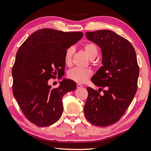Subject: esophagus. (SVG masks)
I'll use <instances>...</instances> for the list:
<instances>
[{"label": "esophagus", "mask_w": 151, "mask_h": 151, "mask_svg": "<svg viewBox=\"0 0 151 151\" xmlns=\"http://www.w3.org/2000/svg\"><path fill=\"white\" fill-rule=\"evenodd\" d=\"M83 87V85L81 84H77V88H78V89H81V88H82Z\"/></svg>", "instance_id": "esophagus-1"}]
</instances>
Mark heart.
<instances>
[{
  "instance_id": "heart-1",
  "label": "heart",
  "mask_w": 151,
  "mask_h": 151,
  "mask_svg": "<svg viewBox=\"0 0 151 151\" xmlns=\"http://www.w3.org/2000/svg\"><path fill=\"white\" fill-rule=\"evenodd\" d=\"M85 53L91 60L96 57L99 50L96 45L92 42H87L83 46ZM75 49L73 47H70L66 49L64 55V62L68 66L72 64V56L74 54ZM93 75L92 71L90 69H80L75 68L68 72V78L79 83H83Z\"/></svg>"
}]
</instances>
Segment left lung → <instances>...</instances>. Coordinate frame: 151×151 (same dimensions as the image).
<instances>
[{
	"label": "left lung",
	"mask_w": 151,
	"mask_h": 151,
	"mask_svg": "<svg viewBox=\"0 0 151 151\" xmlns=\"http://www.w3.org/2000/svg\"><path fill=\"white\" fill-rule=\"evenodd\" d=\"M87 38L101 49V66L91 81L98 91L88 87L84 106L87 120L97 126L117 122L132 102L137 89L139 69L134 48L114 31L86 32ZM104 91V94L99 93Z\"/></svg>",
	"instance_id": "1"
}]
</instances>
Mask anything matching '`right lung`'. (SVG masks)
<instances>
[{"label": "right lung", "mask_w": 151, "mask_h": 151, "mask_svg": "<svg viewBox=\"0 0 151 151\" xmlns=\"http://www.w3.org/2000/svg\"><path fill=\"white\" fill-rule=\"evenodd\" d=\"M83 35L45 28L31 34L19 48L12 71L13 95L25 117L36 126L58 121L63 112L62 97L76 89L71 79H63L55 89L48 81L64 76L65 52Z\"/></svg>", "instance_id": "obj_1"}]
</instances>
